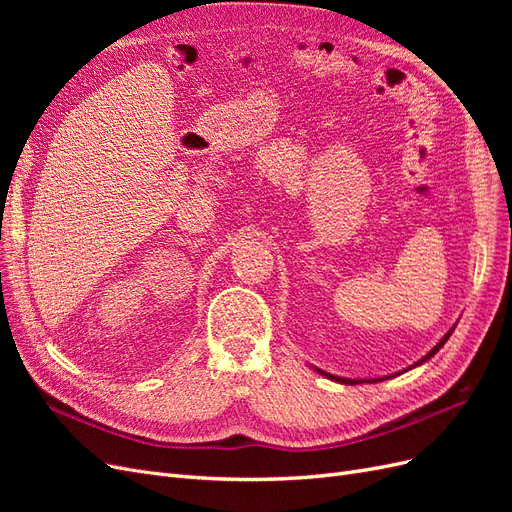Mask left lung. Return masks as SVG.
Segmentation results:
<instances>
[{"instance_id": "left-lung-1", "label": "left lung", "mask_w": 512, "mask_h": 512, "mask_svg": "<svg viewBox=\"0 0 512 512\" xmlns=\"http://www.w3.org/2000/svg\"><path fill=\"white\" fill-rule=\"evenodd\" d=\"M453 331H455V324H453V327L451 329H448L446 331V335L440 339V342L436 344V346H433L425 356H423V359L421 361H416L414 365H410L408 369H414V367H418V365H423V363H427L429 359H431V356L433 354H436L446 342H448V337H451L453 335ZM316 371H318V374H322L324 378H329V380H333V382H339V384H359V382H382V380H386V378H395V376H399V374H404V371H408V369H404V371H397V374H393V376H384V378H371V380H352V378H342V376H333V374H327V371H322V369H318V367H314Z\"/></svg>"}]
</instances>
